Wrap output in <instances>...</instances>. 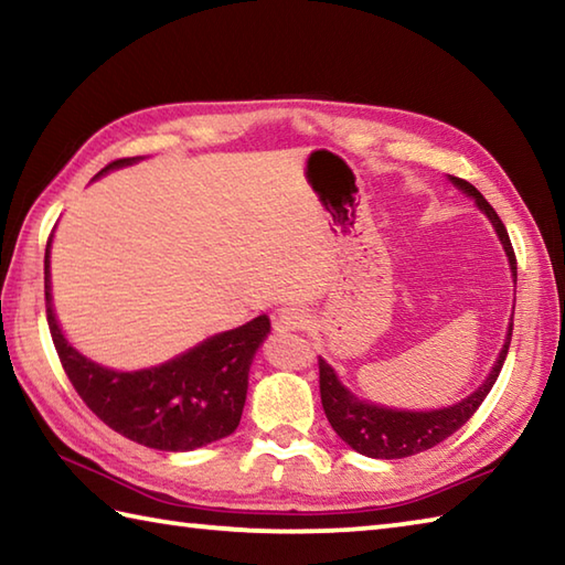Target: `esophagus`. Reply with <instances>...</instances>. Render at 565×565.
Segmentation results:
<instances>
[{
	"instance_id": "1",
	"label": "esophagus",
	"mask_w": 565,
	"mask_h": 565,
	"mask_svg": "<svg viewBox=\"0 0 565 565\" xmlns=\"http://www.w3.org/2000/svg\"><path fill=\"white\" fill-rule=\"evenodd\" d=\"M274 326H276V330H303L308 326V313L298 306L281 308L279 316H276Z\"/></svg>"
}]
</instances>
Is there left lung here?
<instances>
[{
  "label": "left lung",
  "instance_id": "obj_1",
  "mask_svg": "<svg viewBox=\"0 0 565 565\" xmlns=\"http://www.w3.org/2000/svg\"><path fill=\"white\" fill-rule=\"evenodd\" d=\"M451 182L461 191H466L468 196H473L478 209H481L490 218V223L495 225V231L502 239V247L508 252L512 276L514 281H518V259H514V249H512L505 223L500 221L495 209L490 206L481 191H478L473 184H468L466 179H459V177H451ZM510 340H512V322L508 330L505 347H502L498 362L493 371H490V376L486 379L483 386L468 395V398L461 403L444 407V411H429V413L391 411V407L356 401L354 395L338 381V376H334L332 366H328L322 359H318L322 411H326L330 425L334 431H338L340 439L350 444L354 451L371 456V459H403V456L427 451L435 447V444L451 437L456 429H461L478 407H481L486 395L490 393V388H493V383L500 376L502 364H505Z\"/></svg>",
  "mask_w": 565,
  "mask_h": 565
}]
</instances>
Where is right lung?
<instances>
[{
	"label": "right lung",
	"mask_w": 565,
	"mask_h": 565,
	"mask_svg": "<svg viewBox=\"0 0 565 565\" xmlns=\"http://www.w3.org/2000/svg\"><path fill=\"white\" fill-rule=\"evenodd\" d=\"M136 158L114 160V167ZM45 247V316L55 352L79 398L102 423L142 447L160 451H189L233 435L245 407L252 356L269 334V318L259 316L247 326L215 334L194 350L162 366L142 371H114L89 362L72 350L57 328L51 306V276Z\"/></svg>",
	"instance_id": "1"
}]
</instances>
